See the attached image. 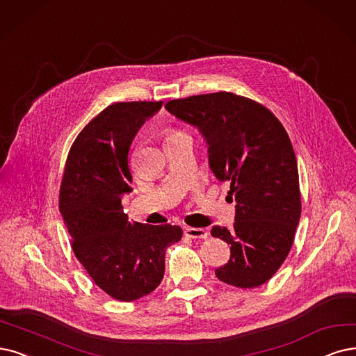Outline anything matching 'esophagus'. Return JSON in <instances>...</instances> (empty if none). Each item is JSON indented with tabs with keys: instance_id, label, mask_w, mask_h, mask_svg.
I'll return each instance as SVG.
<instances>
[{
	"instance_id": "esophagus-1",
	"label": "esophagus",
	"mask_w": 356,
	"mask_h": 356,
	"mask_svg": "<svg viewBox=\"0 0 356 356\" xmlns=\"http://www.w3.org/2000/svg\"><path fill=\"white\" fill-rule=\"evenodd\" d=\"M185 233L192 239H205L208 236L207 229H201V227H186Z\"/></svg>"
}]
</instances>
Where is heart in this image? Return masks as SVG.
Segmentation results:
<instances>
[{"label": "heart", "instance_id": "1", "mask_svg": "<svg viewBox=\"0 0 356 356\" xmlns=\"http://www.w3.org/2000/svg\"><path fill=\"white\" fill-rule=\"evenodd\" d=\"M179 135H183V134H180V131H168V134H167V139L179 136Z\"/></svg>", "mask_w": 356, "mask_h": 356}]
</instances>
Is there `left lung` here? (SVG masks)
<instances>
[{
	"mask_svg": "<svg viewBox=\"0 0 356 356\" xmlns=\"http://www.w3.org/2000/svg\"><path fill=\"white\" fill-rule=\"evenodd\" d=\"M165 108L200 129L209 167L230 183L236 201L233 230H211L230 245L217 279L242 289L264 284L291 252L300 218L298 163L287 131L264 105L226 90L171 99Z\"/></svg>",
	"mask_w": 356,
	"mask_h": 356,
	"instance_id": "1",
	"label": "left lung"
}]
</instances>
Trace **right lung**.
Returning a JSON list of instances; mask_svg holds the SVG:
<instances>
[{"label":"right lung","mask_w":356,"mask_h":356,"mask_svg":"<svg viewBox=\"0 0 356 356\" xmlns=\"http://www.w3.org/2000/svg\"><path fill=\"white\" fill-rule=\"evenodd\" d=\"M161 105H108L74 139L61 180L60 213L73 252L95 284L122 302L155 291L164 275L165 249L183 234L179 226L130 222L122 205L123 193L131 191V140Z\"/></svg>","instance_id":"obj_1"}]
</instances>
